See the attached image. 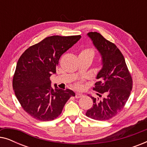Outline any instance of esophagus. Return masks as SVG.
Masks as SVG:
<instances>
[{"label": "esophagus", "mask_w": 147, "mask_h": 147, "mask_svg": "<svg viewBox=\"0 0 147 147\" xmlns=\"http://www.w3.org/2000/svg\"><path fill=\"white\" fill-rule=\"evenodd\" d=\"M82 96H83V94H81V93H78V92H77V93H76V96H75V97L76 98H80L82 97Z\"/></svg>", "instance_id": "obj_1"}]
</instances>
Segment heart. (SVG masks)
I'll list each match as a JSON object with an SVG mask.
<instances>
[{
  "label": "heart",
  "mask_w": 147,
  "mask_h": 147,
  "mask_svg": "<svg viewBox=\"0 0 147 147\" xmlns=\"http://www.w3.org/2000/svg\"><path fill=\"white\" fill-rule=\"evenodd\" d=\"M80 55H90L94 57V50L90 47L84 48V49H82V51H80Z\"/></svg>",
  "instance_id": "heart-1"
}]
</instances>
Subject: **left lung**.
Returning <instances> with one entry per match:
<instances>
[{
    "mask_svg": "<svg viewBox=\"0 0 147 147\" xmlns=\"http://www.w3.org/2000/svg\"><path fill=\"white\" fill-rule=\"evenodd\" d=\"M94 45L101 54L103 67L97 75L93 106L86 115L96 120H108L123 109L132 88V78L121 51L115 44L97 32H90Z\"/></svg>",
    "mask_w": 147,
    "mask_h": 147,
    "instance_id": "1",
    "label": "left lung"
}]
</instances>
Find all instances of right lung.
<instances>
[{
    "instance_id": "right-lung-1",
    "label": "right lung",
    "mask_w": 147,
    "mask_h": 147,
    "mask_svg": "<svg viewBox=\"0 0 147 147\" xmlns=\"http://www.w3.org/2000/svg\"><path fill=\"white\" fill-rule=\"evenodd\" d=\"M81 35L46 37L24 51L18 60L13 87L21 107L40 121H49L61 114L66 102L75 93L51 87V74L62 54L72 47Z\"/></svg>"
}]
</instances>
